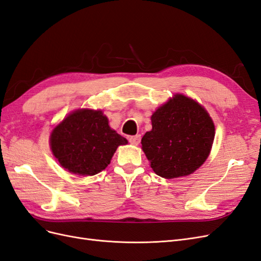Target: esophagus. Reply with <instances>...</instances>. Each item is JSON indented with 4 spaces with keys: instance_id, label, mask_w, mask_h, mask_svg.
I'll return each mask as SVG.
<instances>
[{
    "instance_id": "obj_1",
    "label": "esophagus",
    "mask_w": 261,
    "mask_h": 261,
    "mask_svg": "<svg viewBox=\"0 0 261 261\" xmlns=\"http://www.w3.org/2000/svg\"><path fill=\"white\" fill-rule=\"evenodd\" d=\"M129 142L132 145H139L141 142V136H133L129 138Z\"/></svg>"
}]
</instances>
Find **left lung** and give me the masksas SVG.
Instances as JSON below:
<instances>
[{"label":"left lung","instance_id":"obj_1","mask_svg":"<svg viewBox=\"0 0 261 261\" xmlns=\"http://www.w3.org/2000/svg\"><path fill=\"white\" fill-rule=\"evenodd\" d=\"M153 129L141 144L154 172L174 179L204 164L215 139V125L194 99L176 94L152 116Z\"/></svg>","mask_w":261,"mask_h":261}]
</instances>
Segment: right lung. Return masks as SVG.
I'll return each mask as SVG.
<instances>
[{
    "label": "right lung",
    "mask_w": 261,
    "mask_h": 261,
    "mask_svg": "<svg viewBox=\"0 0 261 261\" xmlns=\"http://www.w3.org/2000/svg\"><path fill=\"white\" fill-rule=\"evenodd\" d=\"M128 141L112 130L100 111H75L51 134V148L65 169L79 175H94L111 163L117 147Z\"/></svg>",
    "instance_id": "right-lung-1"
}]
</instances>
